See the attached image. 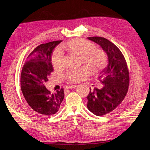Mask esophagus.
<instances>
[{"label":"esophagus","mask_w":150,"mask_h":150,"mask_svg":"<svg viewBox=\"0 0 150 150\" xmlns=\"http://www.w3.org/2000/svg\"><path fill=\"white\" fill-rule=\"evenodd\" d=\"M76 86H77V85H75V84H72V85L67 86V88H75Z\"/></svg>","instance_id":"34e87169"}]
</instances>
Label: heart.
Listing matches in <instances>:
<instances>
[{"label":"heart","mask_w":150,"mask_h":150,"mask_svg":"<svg viewBox=\"0 0 150 150\" xmlns=\"http://www.w3.org/2000/svg\"><path fill=\"white\" fill-rule=\"evenodd\" d=\"M62 52L66 51L81 58L83 64L88 68L92 73L100 71L107 64V56L104 52L96 49L93 43L81 39L70 40L60 47ZM52 65L55 69H61L64 66L63 54L61 51L54 53L52 59ZM88 69L86 67L68 71L66 77L71 81H79L88 75Z\"/></svg>","instance_id":"b5f03b06"}]
</instances>
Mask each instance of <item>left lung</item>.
I'll return each instance as SVG.
<instances>
[{
	"label": "left lung",
	"mask_w": 150,
	"mask_h": 150,
	"mask_svg": "<svg viewBox=\"0 0 150 150\" xmlns=\"http://www.w3.org/2000/svg\"><path fill=\"white\" fill-rule=\"evenodd\" d=\"M102 47L108 55V64L98 75L102 88H94L87 96V108L97 116L112 111L122 102L127 93L129 73L121 50L110 40L100 37H88Z\"/></svg>",
	"instance_id": "obj_1"
}]
</instances>
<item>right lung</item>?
I'll list each match as a JSON object with an SVG mask.
<instances>
[{"mask_svg":"<svg viewBox=\"0 0 150 150\" xmlns=\"http://www.w3.org/2000/svg\"><path fill=\"white\" fill-rule=\"evenodd\" d=\"M62 40L42 44L29 54L21 73V88L24 98L33 110L40 114L51 115L58 111L64 98V89L52 94L45 86L53 71L51 55Z\"/></svg>","mask_w":150,"mask_h":150,"instance_id":"obj_1","label":"right lung"}]
</instances>
